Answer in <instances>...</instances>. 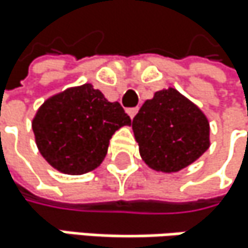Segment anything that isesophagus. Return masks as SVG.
Returning <instances> with one entry per match:
<instances>
[{"label":"esophagus","mask_w":248,"mask_h":248,"mask_svg":"<svg viewBox=\"0 0 248 248\" xmlns=\"http://www.w3.org/2000/svg\"><path fill=\"white\" fill-rule=\"evenodd\" d=\"M126 111H128V114H129V116H131V119H132V117H134V116L137 114L138 108H137V107H131V108H128Z\"/></svg>","instance_id":"obj_1"}]
</instances>
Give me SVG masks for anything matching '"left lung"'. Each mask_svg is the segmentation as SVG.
I'll return each mask as SVG.
<instances>
[{
    "mask_svg": "<svg viewBox=\"0 0 248 248\" xmlns=\"http://www.w3.org/2000/svg\"><path fill=\"white\" fill-rule=\"evenodd\" d=\"M142 160L157 172H178L209 148L203 111L173 88L157 91L132 120Z\"/></svg>",
    "mask_w": 248,
    "mask_h": 248,
    "instance_id": "obj_1",
    "label": "left lung"
}]
</instances>
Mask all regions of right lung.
Instances as JSON below:
<instances>
[{
    "label": "right lung",
    "instance_id": "1",
    "mask_svg": "<svg viewBox=\"0 0 248 248\" xmlns=\"http://www.w3.org/2000/svg\"><path fill=\"white\" fill-rule=\"evenodd\" d=\"M125 125H131V117L122 106L85 83L48 98L32 129L42 157L52 168L82 175L101 165L110 138Z\"/></svg>",
    "mask_w": 248,
    "mask_h": 248
}]
</instances>
